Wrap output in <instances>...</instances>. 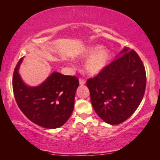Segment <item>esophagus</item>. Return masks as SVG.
<instances>
[{
  "mask_svg": "<svg viewBox=\"0 0 160 160\" xmlns=\"http://www.w3.org/2000/svg\"><path fill=\"white\" fill-rule=\"evenodd\" d=\"M86 83V80L83 79V78H80L79 80V84L80 85H84V84H85Z\"/></svg>",
  "mask_w": 160,
  "mask_h": 160,
  "instance_id": "1",
  "label": "esophagus"
}]
</instances>
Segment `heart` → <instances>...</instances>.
<instances>
[{
	"instance_id": "obj_1",
	"label": "heart",
	"mask_w": 160,
	"mask_h": 160,
	"mask_svg": "<svg viewBox=\"0 0 160 160\" xmlns=\"http://www.w3.org/2000/svg\"><path fill=\"white\" fill-rule=\"evenodd\" d=\"M79 58L82 59L89 58L84 63V69L91 76H96L100 73L109 63L111 53L101 45H95L84 49Z\"/></svg>"
}]
</instances>
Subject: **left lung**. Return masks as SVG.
Instances as JSON below:
<instances>
[{
    "mask_svg": "<svg viewBox=\"0 0 160 160\" xmlns=\"http://www.w3.org/2000/svg\"><path fill=\"white\" fill-rule=\"evenodd\" d=\"M147 76L140 58L124 47L96 77L87 80L91 102L102 120L120 124L136 111L144 97Z\"/></svg>",
    "mask_w": 160,
    "mask_h": 160,
    "instance_id": "8db88e82",
    "label": "left lung"
}]
</instances>
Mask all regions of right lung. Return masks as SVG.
Instances as JSON below:
<instances>
[{
    "label": "right lung",
    "mask_w": 160,
    "mask_h": 160,
    "mask_svg": "<svg viewBox=\"0 0 160 160\" xmlns=\"http://www.w3.org/2000/svg\"><path fill=\"white\" fill-rule=\"evenodd\" d=\"M23 58L13 75V91L20 109L33 123L43 128H57L69 120L73 111L75 95L79 86L76 76L54 71L38 86L23 82L19 73Z\"/></svg>",
    "instance_id": "add662e5"
}]
</instances>
